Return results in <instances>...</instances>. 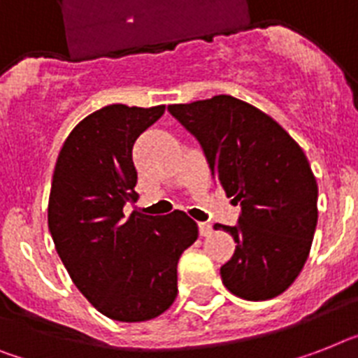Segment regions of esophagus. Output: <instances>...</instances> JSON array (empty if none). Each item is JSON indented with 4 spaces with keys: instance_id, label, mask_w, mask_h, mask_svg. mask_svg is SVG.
Wrapping results in <instances>:
<instances>
[{
    "instance_id": "34e87169",
    "label": "esophagus",
    "mask_w": 358,
    "mask_h": 358,
    "mask_svg": "<svg viewBox=\"0 0 358 358\" xmlns=\"http://www.w3.org/2000/svg\"><path fill=\"white\" fill-rule=\"evenodd\" d=\"M199 234L201 236H208L212 232V225H208V223H199Z\"/></svg>"
}]
</instances>
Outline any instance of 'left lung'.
Segmentation results:
<instances>
[{
	"instance_id": "obj_1",
	"label": "left lung",
	"mask_w": 358,
	"mask_h": 358,
	"mask_svg": "<svg viewBox=\"0 0 358 358\" xmlns=\"http://www.w3.org/2000/svg\"><path fill=\"white\" fill-rule=\"evenodd\" d=\"M168 111L203 146L212 176L241 205L236 227L217 225L236 241L221 280L243 300H268L303 268L318 221V185L306 153L267 113L230 94Z\"/></svg>"
}]
</instances>
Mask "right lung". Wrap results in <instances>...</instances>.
<instances>
[{
  "label": "right lung",
  "mask_w": 358,
  "mask_h": 358,
  "mask_svg": "<svg viewBox=\"0 0 358 358\" xmlns=\"http://www.w3.org/2000/svg\"><path fill=\"white\" fill-rule=\"evenodd\" d=\"M164 106L111 104L76 124L62 146L47 206L56 252L87 302L119 322L152 320L177 296V262L197 239L185 212L148 215L135 194L131 150Z\"/></svg>",
  "instance_id": "1"
}]
</instances>
